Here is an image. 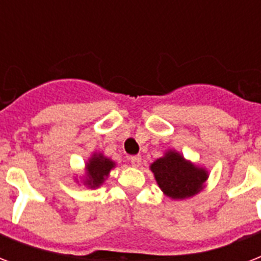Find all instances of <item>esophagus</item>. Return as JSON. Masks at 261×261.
<instances>
[{
  "label": "esophagus",
  "mask_w": 261,
  "mask_h": 261,
  "mask_svg": "<svg viewBox=\"0 0 261 261\" xmlns=\"http://www.w3.org/2000/svg\"><path fill=\"white\" fill-rule=\"evenodd\" d=\"M130 163L133 167H139L141 165V163H142V159L139 157V155H133V157H130Z\"/></svg>",
  "instance_id": "34e87169"
}]
</instances>
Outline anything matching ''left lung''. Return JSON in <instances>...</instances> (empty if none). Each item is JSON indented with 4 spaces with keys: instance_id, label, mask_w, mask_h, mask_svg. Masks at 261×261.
<instances>
[{
    "instance_id": "obj_1",
    "label": "left lung",
    "mask_w": 261,
    "mask_h": 261,
    "mask_svg": "<svg viewBox=\"0 0 261 261\" xmlns=\"http://www.w3.org/2000/svg\"><path fill=\"white\" fill-rule=\"evenodd\" d=\"M150 171L164 195L172 200H184L198 195L208 178L207 168L187 160L174 149H168L163 157L151 163Z\"/></svg>"
}]
</instances>
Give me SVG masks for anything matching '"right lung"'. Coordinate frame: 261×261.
<instances>
[{"instance_id":"add662e5","label":"right lung","mask_w":261,"mask_h":261,"mask_svg":"<svg viewBox=\"0 0 261 261\" xmlns=\"http://www.w3.org/2000/svg\"><path fill=\"white\" fill-rule=\"evenodd\" d=\"M115 167H116V163L114 160L104 155V153L101 151H93L85 163L84 174L80 176V178L79 176L74 177V180L79 186L83 184L90 190H96L104 184V181L110 176V172Z\"/></svg>"}]
</instances>
